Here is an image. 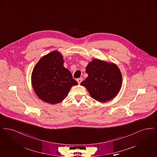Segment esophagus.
<instances>
[{"label":"esophagus","instance_id":"obj_1","mask_svg":"<svg viewBox=\"0 0 157 157\" xmlns=\"http://www.w3.org/2000/svg\"><path fill=\"white\" fill-rule=\"evenodd\" d=\"M82 79H83V78H79L77 79V80H76V81H77V82H78V83L79 84H80L82 81Z\"/></svg>","mask_w":157,"mask_h":157}]
</instances>
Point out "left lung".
Returning a JSON list of instances; mask_svg holds the SVG:
<instances>
[{
	"instance_id": "1",
	"label": "left lung",
	"mask_w": 157,
	"mask_h": 157,
	"mask_svg": "<svg viewBox=\"0 0 157 157\" xmlns=\"http://www.w3.org/2000/svg\"><path fill=\"white\" fill-rule=\"evenodd\" d=\"M86 72L88 76L81 85L96 101L101 102L110 101L119 92L122 75L120 69L113 63L93 59L86 67Z\"/></svg>"
}]
</instances>
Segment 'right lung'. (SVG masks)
<instances>
[{
	"mask_svg": "<svg viewBox=\"0 0 157 157\" xmlns=\"http://www.w3.org/2000/svg\"><path fill=\"white\" fill-rule=\"evenodd\" d=\"M63 63L62 55L55 51L42 57L33 69L32 87L45 102L59 103L67 97L72 86L78 85Z\"/></svg>",
	"mask_w": 157,
	"mask_h": 157,
	"instance_id": "add662e5",
	"label": "right lung"
}]
</instances>
